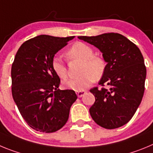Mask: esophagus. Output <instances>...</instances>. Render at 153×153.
Segmentation results:
<instances>
[{"instance_id": "34e87169", "label": "esophagus", "mask_w": 153, "mask_h": 153, "mask_svg": "<svg viewBox=\"0 0 153 153\" xmlns=\"http://www.w3.org/2000/svg\"><path fill=\"white\" fill-rule=\"evenodd\" d=\"M86 93V90H81V91H76V95H77L78 97H83V95Z\"/></svg>"}]
</instances>
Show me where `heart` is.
I'll return each instance as SVG.
<instances>
[{"label":"heart","instance_id":"obj_1","mask_svg":"<svg viewBox=\"0 0 153 153\" xmlns=\"http://www.w3.org/2000/svg\"><path fill=\"white\" fill-rule=\"evenodd\" d=\"M67 57L71 60L82 61L80 76L65 81L63 85L66 88L81 91L99 80L104 75L106 63L100 56L94 55V51L90 46L83 42H76L67 52ZM52 68L55 74L62 79L67 77V65L61 56H55L52 60Z\"/></svg>","mask_w":153,"mask_h":153}]
</instances>
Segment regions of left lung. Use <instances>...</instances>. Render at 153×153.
Returning a JSON list of instances; mask_svg holds the SVG:
<instances>
[{
	"instance_id": "left-lung-1",
	"label": "left lung",
	"mask_w": 153,
	"mask_h": 153,
	"mask_svg": "<svg viewBox=\"0 0 153 153\" xmlns=\"http://www.w3.org/2000/svg\"><path fill=\"white\" fill-rule=\"evenodd\" d=\"M78 38L97 47L107 63L99 84H106L108 87H94L90 90L96 100L90 109V116L105 129L125 125L136 113L145 90L146 68L141 51L120 33Z\"/></svg>"
}]
</instances>
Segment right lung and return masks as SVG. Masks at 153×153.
Returning a JSON list of instances; mask_svg holds the SVG:
<instances>
[{"instance_id": "add662e5", "label": "right lung", "mask_w": 153, "mask_h": 153, "mask_svg": "<svg viewBox=\"0 0 153 153\" xmlns=\"http://www.w3.org/2000/svg\"><path fill=\"white\" fill-rule=\"evenodd\" d=\"M74 38L40 35L24 42L16 53L11 67L12 96L24 120L35 130L61 129L77 99L74 90L58 89L60 77L52 68L54 55Z\"/></svg>"}]
</instances>
